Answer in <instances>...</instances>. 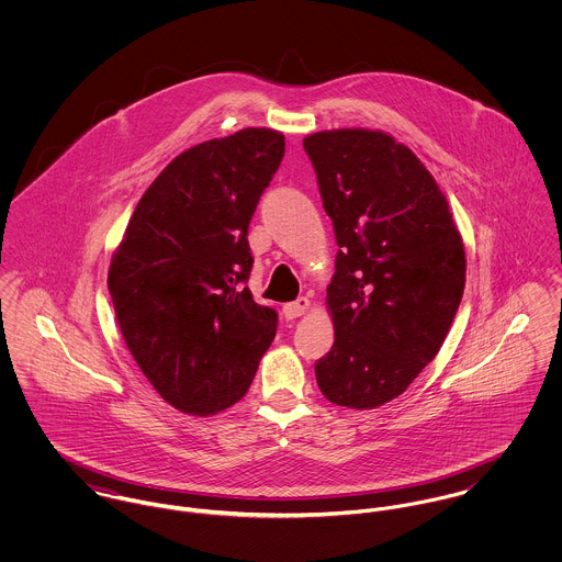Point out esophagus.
<instances>
[{"label":"esophagus","instance_id":"34e87169","mask_svg":"<svg viewBox=\"0 0 562 562\" xmlns=\"http://www.w3.org/2000/svg\"><path fill=\"white\" fill-rule=\"evenodd\" d=\"M307 310H310V299H307V296H301V299H296V301L283 305V316H285L288 321H294V318L305 316Z\"/></svg>","mask_w":562,"mask_h":562}]
</instances>
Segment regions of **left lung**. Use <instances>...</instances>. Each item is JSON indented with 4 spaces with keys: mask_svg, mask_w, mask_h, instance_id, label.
<instances>
[{
    "mask_svg": "<svg viewBox=\"0 0 562 562\" xmlns=\"http://www.w3.org/2000/svg\"><path fill=\"white\" fill-rule=\"evenodd\" d=\"M303 147L339 246L318 387L333 404L374 408L439 352L463 299L465 248L435 177L394 136L326 130Z\"/></svg>",
    "mask_w": 562,
    "mask_h": 562,
    "instance_id": "left-lung-1",
    "label": "left lung"
}]
</instances>
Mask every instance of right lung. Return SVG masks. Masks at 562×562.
I'll list each match as a JSON object with an SVG mask.
<instances>
[{
	"label": "right lung",
	"instance_id": "obj_1",
	"mask_svg": "<svg viewBox=\"0 0 562 562\" xmlns=\"http://www.w3.org/2000/svg\"><path fill=\"white\" fill-rule=\"evenodd\" d=\"M285 154L281 132L246 127L179 154L138 201L108 290L123 339L164 401L216 415L248 392L277 333L252 301L248 223Z\"/></svg>",
	"mask_w": 562,
	"mask_h": 562
}]
</instances>
